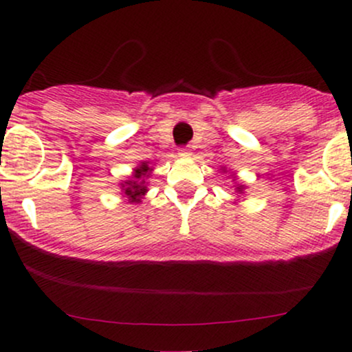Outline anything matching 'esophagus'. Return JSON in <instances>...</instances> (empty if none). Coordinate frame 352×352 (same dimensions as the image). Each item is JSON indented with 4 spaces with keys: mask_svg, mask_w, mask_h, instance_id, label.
<instances>
[{
    "mask_svg": "<svg viewBox=\"0 0 352 352\" xmlns=\"http://www.w3.org/2000/svg\"><path fill=\"white\" fill-rule=\"evenodd\" d=\"M179 155L182 157V159H188V157L192 155V152H190L188 147H180L179 148Z\"/></svg>",
    "mask_w": 352,
    "mask_h": 352,
    "instance_id": "1",
    "label": "esophagus"
}]
</instances>
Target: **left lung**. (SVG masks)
I'll list each match as a JSON object with an SVG mask.
<instances>
[{"mask_svg":"<svg viewBox=\"0 0 352 352\" xmlns=\"http://www.w3.org/2000/svg\"><path fill=\"white\" fill-rule=\"evenodd\" d=\"M220 170L223 172V173H227V167H221ZM232 180H233V187H235V197H236V199L233 200V204H238V201H241L240 199H243V197H241V195H243V193H245V188L246 187H245L243 184H241V182H238V177L233 172H232Z\"/></svg>","mask_w":352,"mask_h":352,"instance_id":"left-lung-1","label":"left lung"}]
</instances>
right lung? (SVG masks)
Returning a JSON list of instances; mask_svg holds the SVG:
<instances>
[{"instance_id":"1","label":"right lung","mask_w":352,"mask_h":352,"mask_svg":"<svg viewBox=\"0 0 352 352\" xmlns=\"http://www.w3.org/2000/svg\"><path fill=\"white\" fill-rule=\"evenodd\" d=\"M153 167L148 162H140L132 172V175L127 180L120 182V192L124 199H127L129 204H140L148 192V179H151Z\"/></svg>"}]
</instances>
